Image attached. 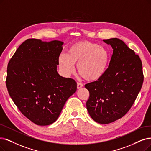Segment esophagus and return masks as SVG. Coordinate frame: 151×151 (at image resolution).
<instances>
[{"label": "esophagus", "instance_id": "esophagus-1", "mask_svg": "<svg viewBox=\"0 0 151 151\" xmlns=\"http://www.w3.org/2000/svg\"><path fill=\"white\" fill-rule=\"evenodd\" d=\"M83 87V84L79 82H77V87L78 89H80L81 88H82Z\"/></svg>", "mask_w": 151, "mask_h": 151}]
</instances>
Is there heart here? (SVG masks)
Here are the masks:
<instances>
[{
    "label": "heart",
    "instance_id": "heart-1",
    "mask_svg": "<svg viewBox=\"0 0 151 151\" xmlns=\"http://www.w3.org/2000/svg\"><path fill=\"white\" fill-rule=\"evenodd\" d=\"M110 56L105 47L87 41H79L72 45L68 54L61 53L58 63L63 74L70 76L77 71L89 81L99 80L106 72Z\"/></svg>",
    "mask_w": 151,
    "mask_h": 151
}]
</instances>
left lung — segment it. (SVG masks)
Here are the masks:
<instances>
[{
    "label": "left lung",
    "instance_id": "left-lung-1",
    "mask_svg": "<svg viewBox=\"0 0 151 151\" xmlns=\"http://www.w3.org/2000/svg\"><path fill=\"white\" fill-rule=\"evenodd\" d=\"M103 41L113 50L109 65L100 79L85 87L90 93L86 102L90 116L96 123L105 124L129 110L140 92L144 76L141 59L122 40Z\"/></svg>",
    "mask_w": 151,
    "mask_h": 151
}]
</instances>
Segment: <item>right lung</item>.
<instances>
[{"label":"right lung","mask_w":151,"mask_h":151,"mask_svg":"<svg viewBox=\"0 0 151 151\" xmlns=\"http://www.w3.org/2000/svg\"><path fill=\"white\" fill-rule=\"evenodd\" d=\"M62 41L28 39L7 66L6 86L21 113L40 126L55 122L65 101L77 90L76 82L57 72Z\"/></svg>","instance_id":"right-lung-1"}]
</instances>
